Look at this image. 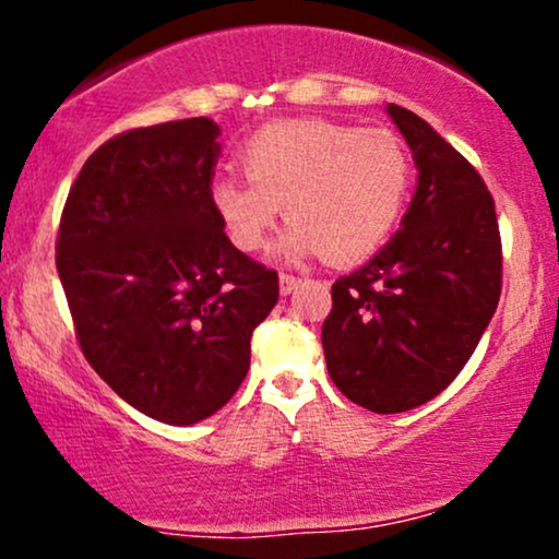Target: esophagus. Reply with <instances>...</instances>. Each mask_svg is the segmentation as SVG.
I'll return each mask as SVG.
<instances>
[{
  "label": "esophagus",
  "instance_id": "34e87169",
  "mask_svg": "<svg viewBox=\"0 0 559 559\" xmlns=\"http://www.w3.org/2000/svg\"><path fill=\"white\" fill-rule=\"evenodd\" d=\"M278 284H281V294H292L294 288L299 286V278H297V275H292V273H281Z\"/></svg>",
  "mask_w": 559,
  "mask_h": 559
}]
</instances>
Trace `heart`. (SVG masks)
<instances>
[{
  "mask_svg": "<svg viewBox=\"0 0 559 559\" xmlns=\"http://www.w3.org/2000/svg\"><path fill=\"white\" fill-rule=\"evenodd\" d=\"M242 178H217L213 204L228 239L258 252L278 221L288 260L323 254L349 265L373 254L400 221L413 186V159L396 133L323 118L275 120L243 139Z\"/></svg>",
  "mask_w": 559,
  "mask_h": 559,
  "instance_id": "obj_1",
  "label": "heart"
}]
</instances>
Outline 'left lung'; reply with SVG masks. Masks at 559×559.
Returning a JSON list of instances; mask_svg holds the SVG:
<instances>
[{
  "label": "left lung",
  "instance_id": "1",
  "mask_svg": "<svg viewBox=\"0 0 559 559\" xmlns=\"http://www.w3.org/2000/svg\"><path fill=\"white\" fill-rule=\"evenodd\" d=\"M389 115L415 155L418 189L394 239L333 284L323 323L331 381L381 415L441 394L502 294V239L484 178L415 112L389 105Z\"/></svg>",
  "mask_w": 559,
  "mask_h": 559
}]
</instances>
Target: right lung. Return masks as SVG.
<instances>
[{
  "label": "right lung",
  "mask_w": 559,
  "mask_h": 559,
  "mask_svg": "<svg viewBox=\"0 0 559 559\" xmlns=\"http://www.w3.org/2000/svg\"><path fill=\"white\" fill-rule=\"evenodd\" d=\"M210 118L118 133L86 159L57 230L83 357L115 394L191 426L241 386L278 273L230 243L213 204Z\"/></svg>",
  "instance_id": "right-lung-1"
}]
</instances>
